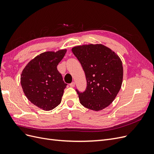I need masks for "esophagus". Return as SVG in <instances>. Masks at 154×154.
<instances>
[{
  "instance_id": "1",
  "label": "esophagus",
  "mask_w": 154,
  "mask_h": 154,
  "mask_svg": "<svg viewBox=\"0 0 154 154\" xmlns=\"http://www.w3.org/2000/svg\"><path fill=\"white\" fill-rule=\"evenodd\" d=\"M69 85L71 86V87H74V86H75V83H74V82H72L71 83H70Z\"/></svg>"
}]
</instances>
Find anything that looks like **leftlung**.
<instances>
[{
  "instance_id": "1",
  "label": "left lung",
  "mask_w": 154,
  "mask_h": 154,
  "mask_svg": "<svg viewBox=\"0 0 154 154\" xmlns=\"http://www.w3.org/2000/svg\"><path fill=\"white\" fill-rule=\"evenodd\" d=\"M85 72L87 88L76 90L80 103L99 111L110 105L122 87L123 63L119 56L102 44L78 45L72 49Z\"/></svg>"
}]
</instances>
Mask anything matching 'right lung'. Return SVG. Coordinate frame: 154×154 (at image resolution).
I'll use <instances>...</instances> for the list:
<instances>
[{"label": "right lung", "mask_w": 154, "mask_h": 154, "mask_svg": "<svg viewBox=\"0 0 154 154\" xmlns=\"http://www.w3.org/2000/svg\"><path fill=\"white\" fill-rule=\"evenodd\" d=\"M67 49L47 51L36 56L26 65L20 76L22 88L27 98L44 110L57 106L67 84L58 69V64Z\"/></svg>", "instance_id": "obj_1"}]
</instances>
